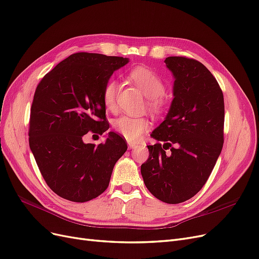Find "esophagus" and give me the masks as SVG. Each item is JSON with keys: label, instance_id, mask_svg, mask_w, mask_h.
<instances>
[{"label": "esophagus", "instance_id": "34e87169", "mask_svg": "<svg viewBox=\"0 0 259 259\" xmlns=\"http://www.w3.org/2000/svg\"><path fill=\"white\" fill-rule=\"evenodd\" d=\"M128 146L130 149H133L138 147V143H135V142H128Z\"/></svg>", "mask_w": 259, "mask_h": 259}]
</instances>
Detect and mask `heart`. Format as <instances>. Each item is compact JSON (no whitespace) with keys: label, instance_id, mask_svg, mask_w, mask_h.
I'll list each match as a JSON object with an SVG mask.
<instances>
[{"label":"heart","instance_id":"heart-1","mask_svg":"<svg viewBox=\"0 0 259 259\" xmlns=\"http://www.w3.org/2000/svg\"><path fill=\"white\" fill-rule=\"evenodd\" d=\"M129 79L147 97V107L149 110L154 112L163 110L165 101L162 95L165 92V85L155 71L146 67H136L129 72ZM117 93L118 83L116 81L111 80L105 84L102 92V100L107 110L113 111L116 107ZM147 127L148 121L144 117L122 115L114 121L115 131L129 142L138 141Z\"/></svg>","mask_w":259,"mask_h":259}]
</instances>
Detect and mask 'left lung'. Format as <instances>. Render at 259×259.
Masks as SVG:
<instances>
[{"instance_id": "1", "label": "left lung", "mask_w": 259, "mask_h": 259, "mask_svg": "<svg viewBox=\"0 0 259 259\" xmlns=\"http://www.w3.org/2000/svg\"><path fill=\"white\" fill-rule=\"evenodd\" d=\"M173 96L164 120L150 137L149 158L141 174L149 192L162 202L179 204L206 184L224 143V98L215 78L198 61L168 56ZM166 149H170L169 153Z\"/></svg>"}]
</instances>
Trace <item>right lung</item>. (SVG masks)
<instances>
[{"instance_id": "obj_1", "label": "right lung", "mask_w": 259, "mask_h": 259, "mask_svg": "<svg viewBox=\"0 0 259 259\" xmlns=\"http://www.w3.org/2000/svg\"><path fill=\"white\" fill-rule=\"evenodd\" d=\"M127 57L79 52L57 64L38 84L31 108L28 143L49 188L76 203L96 198L109 187L127 142L110 131L98 146L86 133L109 129L102 92Z\"/></svg>"}]
</instances>
